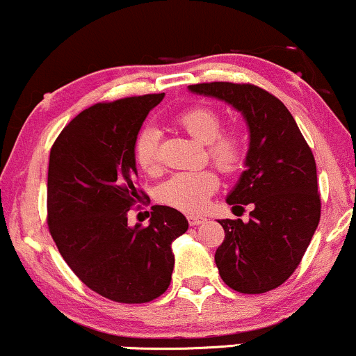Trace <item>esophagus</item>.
<instances>
[{
	"mask_svg": "<svg viewBox=\"0 0 356 356\" xmlns=\"http://www.w3.org/2000/svg\"><path fill=\"white\" fill-rule=\"evenodd\" d=\"M187 221H189L191 226H197V225H201V222H204L206 218L199 216V214H189V216H187Z\"/></svg>",
	"mask_w": 356,
	"mask_h": 356,
	"instance_id": "esophagus-1",
	"label": "esophagus"
}]
</instances>
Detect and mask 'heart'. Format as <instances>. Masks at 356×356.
Instances as JSON below:
<instances>
[{
	"label": "heart",
	"instance_id": "heart-1",
	"mask_svg": "<svg viewBox=\"0 0 356 356\" xmlns=\"http://www.w3.org/2000/svg\"><path fill=\"white\" fill-rule=\"evenodd\" d=\"M175 123L187 134L206 143L208 157L226 174L236 172L247 157V136L240 128L221 130L222 118L208 104H194L175 115ZM160 131L145 127L135 138L134 154L138 167L148 175L160 174ZM220 175L214 169L179 172L159 187V201L184 213H199L220 187Z\"/></svg>",
	"mask_w": 356,
	"mask_h": 356
}]
</instances>
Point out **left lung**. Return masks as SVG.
I'll list each match as a JSON object with an SVG mask.
<instances>
[{
  "mask_svg": "<svg viewBox=\"0 0 356 356\" xmlns=\"http://www.w3.org/2000/svg\"><path fill=\"white\" fill-rule=\"evenodd\" d=\"M193 92L226 101L247 120V170L228 204H252L250 220H221L225 240L214 261L222 282L241 294H264L294 273L321 218L316 162L279 97L248 83H201Z\"/></svg>",
  "mask_w": 356,
  "mask_h": 356,
  "instance_id": "8db88e82",
  "label": "left lung"
}]
</instances>
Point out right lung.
<instances>
[{
	"label": "right lung",
	"instance_id": "add662e5",
	"mask_svg": "<svg viewBox=\"0 0 356 356\" xmlns=\"http://www.w3.org/2000/svg\"><path fill=\"white\" fill-rule=\"evenodd\" d=\"M162 97L92 104L65 124L50 148V235L81 282L115 302H150L167 291L172 241L189 226L170 206H154L147 226H128V211L147 197L136 186L135 138Z\"/></svg>",
	"mask_w": 356,
	"mask_h": 356
}]
</instances>
